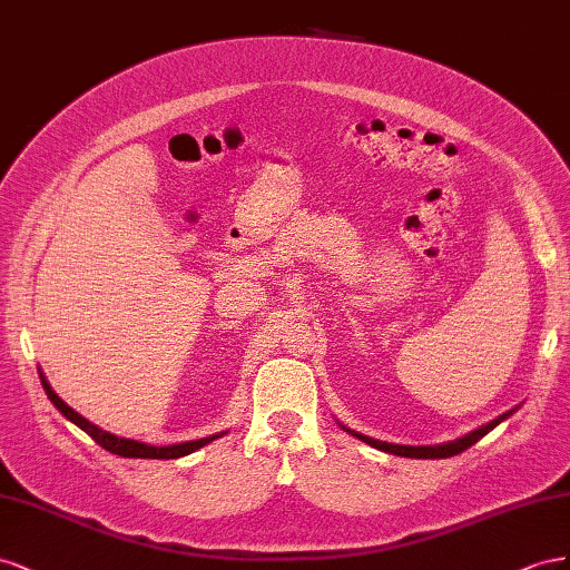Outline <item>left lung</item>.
I'll list each match as a JSON object with an SVG mask.
<instances>
[{
    "label": "left lung",
    "mask_w": 570,
    "mask_h": 570,
    "mask_svg": "<svg viewBox=\"0 0 570 570\" xmlns=\"http://www.w3.org/2000/svg\"><path fill=\"white\" fill-rule=\"evenodd\" d=\"M518 409H520V405H515V409H511V411H507V413H501V415L494 417L492 422H487V425H482V428H478V430H473V432H468V434H463V436H459V439H453V442L434 444V446H405V444L380 442V439H372V436H367V434L348 430L346 425H341V422H338V428L346 430V432L353 434V436H357V439H361V442H365V444H370V446H375V449L386 451V453H394V456H403V459H449V456H456V453H461V451L470 449L473 444H478L487 432H492V430L499 425V422L511 417Z\"/></svg>",
    "instance_id": "1"
}]
</instances>
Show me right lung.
<instances>
[{"label": "right lung", "instance_id": "right-lung-1", "mask_svg": "<svg viewBox=\"0 0 570 570\" xmlns=\"http://www.w3.org/2000/svg\"><path fill=\"white\" fill-rule=\"evenodd\" d=\"M38 375H40V382H42V389L47 399H50L55 403V409L71 420L73 425H78L80 430H83L86 434H90L97 444H100L102 449H107L109 453H117V456H124V459H181V456H188V453L203 449L205 444L215 442V439H219L222 434L226 432H219V434H213V436H203V439H193V442H181V444H171V446H153V444H145V442H136V439H126V436H117L111 434L102 428L92 425L90 420H86L80 413H76L71 405L63 403L57 394L55 389L50 386V382H47V377L42 375V370L38 367Z\"/></svg>", "mask_w": 570, "mask_h": 570}]
</instances>
